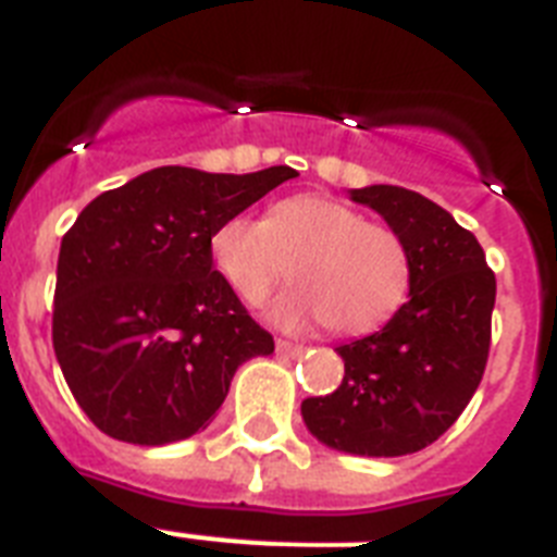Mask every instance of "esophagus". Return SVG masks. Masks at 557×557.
<instances>
[{
  "label": "esophagus",
  "instance_id": "esophagus-1",
  "mask_svg": "<svg viewBox=\"0 0 557 557\" xmlns=\"http://www.w3.org/2000/svg\"><path fill=\"white\" fill-rule=\"evenodd\" d=\"M275 350L287 358H298L301 352H305V347H301V344H293V342H284V338H278V342H275Z\"/></svg>",
  "mask_w": 557,
  "mask_h": 557
}]
</instances>
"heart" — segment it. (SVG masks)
Segmentation results:
<instances>
[{
	"label": "heart",
	"mask_w": 557,
	"mask_h": 557,
	"mask_svg": "<svg viewBox=\"0 0 557 557\" xmlns=\"http://www.w3.org/2000/svg\"><path fill=\"white\" fill-rule=\"evenodd\" d=\"M210 252L215 270L247 305H261L289 270L298 275L296 287L270 307V321L284 330L324 321L335 333H370L410 289L401 238L327 196L275 201L264 222L233 215L215 227Z\"/></svg>",
	"instance_id": "obj_1"
}]
</instances>
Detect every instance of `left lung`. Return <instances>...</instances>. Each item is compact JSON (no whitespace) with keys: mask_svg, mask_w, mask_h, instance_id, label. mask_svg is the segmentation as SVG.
Returning a JSON list of instances; mask_svg holds the SVG:
<instances>
[{"mask_svg":"<svg viewBox=\"0 0 557 557\" xmlns=\"http://www.w3.org/2000/svg\"><path fill=\"white\" fill-rule=\"evenodd\" d=\"M350 199L401 238L410 301L379 333L335 347L342 387L301 401V418L330 449L395 458L438 441L475 395L490 356L495 273L470 230L421 193L370 185Z\"/></svg>","mask_w":557,"mask_h":557,"instance_id":"1","label":"left lung"}]
</instances>
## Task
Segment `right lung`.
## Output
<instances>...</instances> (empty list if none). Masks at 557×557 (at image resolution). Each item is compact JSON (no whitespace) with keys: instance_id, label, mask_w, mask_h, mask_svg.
I'll return each mask as SVG.
<instances>
[{"instance_id":"1","label":"right lung","mask_w":557,"mask_h":557,"mask_svg":"<svg viewBox=\"0 0 557 557\" xmlns=\"http://www.w3.org/2000/svg\"><path fill=\"white\" fill-rule=\"evenodd\" d=\"M298 173L156 168L96 196L64 233L53 350L104 435L162 447L205 430L273 335L213 270L215 227Z\"/></svg>"}]
</instances>
